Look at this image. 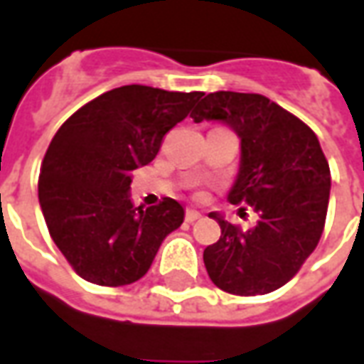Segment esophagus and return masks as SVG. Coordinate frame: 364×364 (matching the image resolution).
<instances>
[{"mask_svg": "<svg viewBox=\"0 0 364 364\" xmlns=\"http://www.w3.org/2000/svg\"><path fill=\"white\" fill-rule=\"evenodd\" d=\"M200 216H203V214L198 213V210H187V213H185V220H187V222H197Z\"/></svg>", "mask_w": 364, "mask_h": 364, "instance_id": "1", "label": "esophagus"}]
</instances>
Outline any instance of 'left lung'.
Returning a JSON list of instances; mask_svg holds the SVG:
<instances>
[{"mask_svg": "<svg viewBox=\"0 0 364 364\" xmlns=\"http://www.w3.org/2000/svg\"><path fill=\"white\" fill-rule=\"evenodd\" d=\"M191 117L220 120L240 136V171L228 200L259 214L253 228L242 230L210 213L222 234L203 253L206 273L237 296L281 289L316 250L326 224L331 175L318 136L257 93H208Z\"/></svg>", "mask_w": 364, "mask_h": 364, "instance_id": "8db88e82", "label": "left lung"}]
</instances>
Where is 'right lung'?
Segmentation results:
<instances>
[{
    "label": "right lung",
    "mask_w": 364,
    "mask_h": 364,
    "mask_svg": "<svg viewBox=\"0 0 364 364\" xmlns=\"http://www.w3.org/2000/svg\"><path fill=\"white\" fill-rule=\"evenodd\" d=\"M203 95L122 85L83 105L54 134L41 166L38 203L54 244L82 279L101 287L136 282L183 224L175 198L132 205L130 171L158 156L164 136Z\"/></svg>",
    "instance_id": "obj_1"
}]
</instances>
